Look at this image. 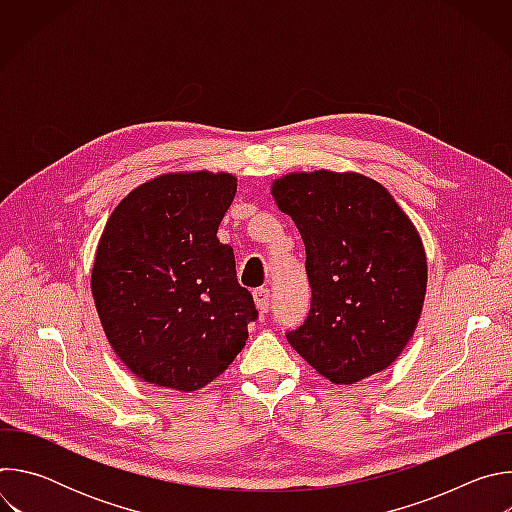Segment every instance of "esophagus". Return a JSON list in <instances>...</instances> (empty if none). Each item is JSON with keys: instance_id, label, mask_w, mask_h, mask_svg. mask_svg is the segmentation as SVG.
<instances>
[{"instance_id": "obj_1", "label": "esophagus", "mask_w": 512, "mask_h": 512, "mask_svg": "<svg viewBox=\"0 0 512 512\" xmlns=\"http://www.w3.org/2000/svg\"><path fill=\"white\" fill-rule=\"evenodd\" d=\"M253 300H255V304H257V308H259L261 314H267V312H269V308H271V294H269L267 287L255 289V291H253Z\"/></svg>"}]
</instances>
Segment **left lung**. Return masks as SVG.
Returning a JSON list of instances; mask_svg holds the SVG:
<instances>
[{
    "label": "left lung",
    "instance_id": "obj_1",
    "mask_svg": "<svg viewBox=\"0 0 512 512\" xmlns=\"http://www.w3.org/2000/svg\"><path fill=\"white\" fill-rule=\"evenodd\" d=\"M271 194L304 239L312 289L287 342L336 385L385 371L425 300L427 259L409 216L385 186L354 172L287 174Z\"/></svg>",
    "mask_w": 512,
    "mask_h": 512
}]
</instances>
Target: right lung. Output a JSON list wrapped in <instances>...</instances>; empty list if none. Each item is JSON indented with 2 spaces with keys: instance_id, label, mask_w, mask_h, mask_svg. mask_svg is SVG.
Masks as SVG:
<instances>
[{
  "instance_id": "1",
  "label": "right lung",
  "mask_w": 512,
  "mask_h": 512,
  "mask_svg": "<svg viewBox=\"0 0 512 512\" xmlns=\"http://www.w3.org/2000/svg\"><path fill=\"white\" fill-rule=\"evenodd\" d=\"M235 192L231 174H164L109 216L91 289L109 344L145 383L202 389L249 338L257 308L233 249L216 239Z\"/></svg>"
}]
</instances>
